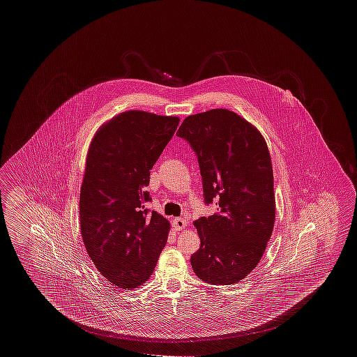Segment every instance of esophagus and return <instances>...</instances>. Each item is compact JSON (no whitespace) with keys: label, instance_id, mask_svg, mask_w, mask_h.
Segmentation results:
<instances>
[{"label":"esophagus","instance_id":"34e87169","mask_svg":"<svg viewBox=\"0 0 357 357\" xmlns=\"http://www.w3.org/2000/svg\"><path fill=\"white\" fill-rule=\"evenodd\" d=\"M172 226H174V230L181 231V230H183L186 227L187 221L183 220V218H174L172 220Z\"/></svg>","mask_w":357,"mask_h":357}]
</instances>
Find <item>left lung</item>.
<instances>
[{
    "label": "left lung",
    "mask_w": 357,
    "mask_h": 357,
    "mask_svg": "<svg viewBox=\"0 0 357 357\" xmlns=\"http://www.w3.org/2000/svg\"><path fill=\"white\" fill-rule=\"evenodd\" d=\"M176 135L198 155L204 201L220 210L194 222L201 248L194 273L211 285H231L259 264L275 221L272 158L265 137L236 112L190 115Z\"/></svg>",
    "instance_id": "1"
}]
</instances>
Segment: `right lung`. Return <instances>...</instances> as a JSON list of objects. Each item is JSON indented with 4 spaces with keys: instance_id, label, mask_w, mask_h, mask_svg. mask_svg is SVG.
Listing matches in <instances>:
<instances>
[{
    "instance_id": "right-lung-1",
    "label": "right lung",
    "mask_w": 357,
    "mask_h": 357,
    "mask_svg": "<svg viewBox=\"0 0 357 357\" xmlns=\"http://www.w3.org/2000/svg\"><path fill=\"white\" fill-rule=\"evenodd\" d=\"M178 116L126 111L92 137L80 188V231L96 269L116 288H137L153 274L170 222L149 213L150 170L170 142Z\"/></svg>"
}]
</instances>
